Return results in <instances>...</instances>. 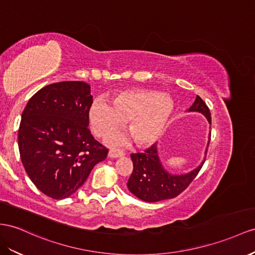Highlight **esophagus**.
<instances>
[{"label": "esophagus", "mask_w": 255, "mask_h": 255, "mask_svg": "<svg viewBox=\"0 0 255 255\" xmlns=\"http://www.w3.org/2000/svg\"><path fill=\"white\" fill-rule=\"evenodd\" d=\"M125 155V152L124 151H121V149H116V148H112L111 151L109 152V156L110 157H122V156Z\"/></svg>", "instance_id": "obj_1"}]
</instances>
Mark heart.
<instances>
[{
    "instance_id": "obj_1",
    "label": "heart",
    "mask_w": 255,
    "mask_h": 255,
    "mask_svg": "<svg viewBox=\"0 0 255 255\" xmlns=\"http://www.w3.org/2000/svg\"><path fill=\"white\" fill-rule=\"evenodd\" d=\"M111 102L95 99L90 103L88 120L93 131L108 138L128 121L129 131L139 145L151 144L159 138L174 109L170 97L155 90L122 91ZM112 141L125 143L127 138L120 134Z\"/></svg>"
}]
</instances>
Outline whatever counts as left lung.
I'll list each match as a JSON object with an SVG mask.
<instances>
[{
  "mask_svg": "<svg viewBox=\"0 0 255 255\" xmlns=\"http://www.w3.org/2000/svg\"><path fill=\"white\" fill-rule=\"evenodd\" d=\"M190 111L202 113L211 124L210 110L199 96L196 97ZM130 157L132 159L133 170L127 182V186L129 191L139 199L147 202L177 197L190 186L205 162L202 161L199 167L194 169L190 173L173 175L168 173L162 168L156 144L146 148L143 153H132Z\"/></svg>",
  "mask_w": 255,
  "mask_h": 255,
  "instance_id": "left-lung-1",
  "label": "left lung"
}]
</instances>
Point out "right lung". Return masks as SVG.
I'll return each mask as SVG.
<instances>
[{
    "label": "right lung",
    "instance_id": "obj_1",
    "mask_svg": "<svg viewBox=\"0 0 255 255\" xmlns=\"http://www.w3.org/2000/svg\"><path fill=\"white\" fill-rule=\"evenodd\" d=\"M90 86L71 81L47 85L31 97L18 130L20 158L29 178L46 196L75 193L109 148L88 128Z\"/></svg>",
    "mask_w": 255,
    "mask_h": 255
}]
</instances>
